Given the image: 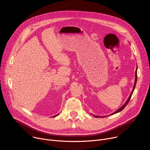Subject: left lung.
<instances>
[{
  "mask_svg": "<svg viewBox=\"0 0 150 150\" xmlns=\"http://www.w3.org/2000/svg\"><path fill=\"white\" fill-rule=\"evenodd\" d=\"M136 71V72H135V83H134V88H133V90H132V93H131V95H130V96L129 97V98H128V99H127V100L126 101V102L122 105V107H121V108L119 109V110H117V111H116L115 112H114L113 113H112L111 115H114V114H115V113H118V112H120V111H122L125 107L126 106V105L128 104V103H129V100H130V99H131V96H132V94H133V92H134V90H135V85H136V83H137V71ZM95 117H100V116H96V115H93Z\"/></svg>",
  "mask_w": 150,
  "mask_h": 150,
  "instance_id": "obj_1",
  "label": "left lung"
}]
</instances>
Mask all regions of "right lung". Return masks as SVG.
Segmentation results:
<instances>
[{
    "label": "right lung",
    "instance_id": "1",
    "mask_svg": "<svg viewBox=\"0 0 150 150\" xmlns=\"http://www.w3.org/2000/svg\"><path fill=\"white\" fill-rule=\"evenodd\" d=\"M59 115V114H57V115H55V116H53V117H55V116H57V115Z\"/></svg>",
    "mask_w": 150,
    "mask_h": 150
}]
</instances>
